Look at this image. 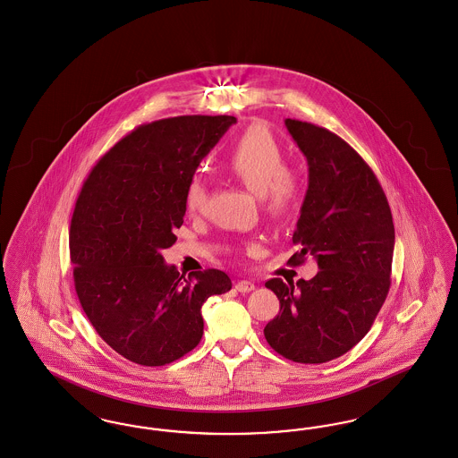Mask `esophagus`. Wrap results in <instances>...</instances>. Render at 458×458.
Returning <instances> with one entry per match:
<instances>
[{
  "instance_id": "esophagus-1",
  "label": "esophagus",
  "mask_w": 458,
  "mask_h": 458,
  "mask_svg": "<svg viewBox=\"0 0 458 458\" xmlns=\"http://www.w3.org/2000/svg\"><path fill=\"white\" fill-rule=\"evenodd\" d=\"M234 287H236L238 293H251L255 289V284L250 282V280H239Z\"/></svg>"
}]
</instances>
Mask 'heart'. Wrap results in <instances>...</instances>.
<instances>
[{
	"label": "heart",
	"mask_w": 458,
	"mask_h": 458,
	"mask_svg": "<svg viewBox=\"0 0 458 458\" xmlns=\"http://www.w3.org/2000/svg\"><path fill=\"white\" fill-rule=\"evenodd\" d=\"M224 169L259 195L265 210L280 217L291 212L301 195L302 179L296 169L285 164V152L276 137L261 124L248 128L224 157ZM207 184L199 176L188 181L184 207L188 214H201L207 203Z\"/></svg>",
	"instance_id": "1"
}]
</instances>
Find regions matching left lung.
Segmentation results:
<instances>
[{"instance_id":"left-lung-1","label":"left lung","mask_w":458,"mask_h":458,"mask_svg":"<svg viewBox=\"0 0 458 458\" xmlns=\"http://www.w3.org/2000/svg\"><path fill=\"white\" fill-rule=\"evenodd\" d=\"M285 126L308 160L310 182L291 259L318 261L311 280L270 279L279 315L263 334L280 356L302 364L340 358L364 337L390 289L395 229L373 169L335 133L306 121Z\"/></svg>"}]
</instances>
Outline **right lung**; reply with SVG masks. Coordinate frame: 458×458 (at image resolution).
I'll return each instance as SVG.
<instances>
[{"label":"right lung","mask_w":458,"mask_h":458,"mask_svg":"<svg viewBox=\"0 0 458 458\" xmlns=\"http://www.w3.org/2000/svg\"><path fill=\"white\" fill-rule=\"evenodd\" d=\"M234 116H178L140 124L83 181L70 225L80 304L100 338L123 358L164 366L203 335L201 306L227 293L216 268L181 276L162 250L176 242L184 190Z\"/></svg>","instance_id":"obj_1"}]
</instances>
